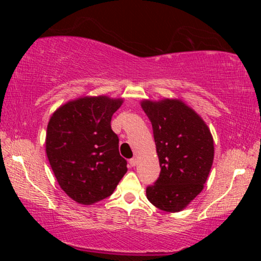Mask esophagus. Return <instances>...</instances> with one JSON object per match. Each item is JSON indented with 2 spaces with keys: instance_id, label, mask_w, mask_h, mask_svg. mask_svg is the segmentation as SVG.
<instances>
[{
  "instance_id": "1",
  "label": "esophagus",
  "mask_w": 261,
  "mask_h": 261,
  "mask_svg": "<svg viewBox=\"0 0 261 261\" xmlns=\"http://www.w3.org/2000/svg\"><path fill=\"white\" fill-rule=\"evenodd\" d=\"M129 163H130V166H131V167H135V166L137 165V159H136V158H132V159H130V160H129Z\"/></svg>"
}]
</instances>
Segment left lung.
Wrapping results in <instances>:
<instances>
[{"label": "left lung", "mask_w": 261, "mask_h": 261, "mask_svg": "<svg viewBox=\"0 0 261 261\" xmlns=\"http://www.w3.org/2000/svg\"><path fill=\"white\" fill-rule=\"evenodd\" d=\"M153 127L160 175L146 188L147 199L165 212L182 211L201 192L214 158L204 121L178 100L143 101Z\"/></svg>", "instance_id": "left-lung-1"}]
</instances>
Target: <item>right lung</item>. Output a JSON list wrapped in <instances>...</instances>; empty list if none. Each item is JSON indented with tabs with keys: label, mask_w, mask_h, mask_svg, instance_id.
I'll use <instances>...</instances> for the list:
<instances>
[{
	"label": "right lung",
	"mask_w": 261,
	"mask_h": 261,
	"mask_svg": "<svg viewBox=\"0 0 261 261\" xmlns=\"http://www.w3.org/2000/svg\"><path fill=\"white\" fill-rule=\"evenodd\" d=\"M121 99L82 98L62 106L47 126L46 152L61 189L79 204L109 197L126 173L112 130Z\"/></svg>",
	"instance_id": "add662e5"
}]
</instances>
